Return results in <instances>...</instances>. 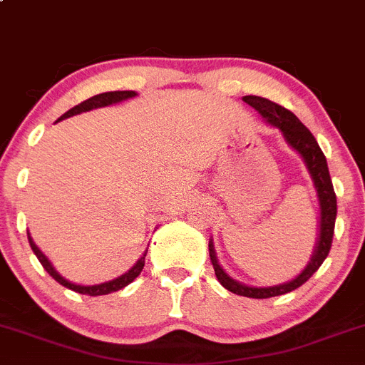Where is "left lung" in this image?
I'll use <instances>...</instances> for the list:
<instances>
[{
  "mask_svg": "<svg viewBox=\"0 0 365 365\" xmlns=\"http://www.w3.org/2000/svg\"><path fill=\"white\" fill-rule=\"evenodd\" d=\"M243 101L247 105H250L252 108H255L257 112L264 117V120L267 124L274 125L285 136L287 143L290 147L295 148L304 159L306 166H308L309 175H312L314 182V189H317L318 201H320V236H318L317 248L312 257V262L308 264L304 271L292 279L289 283H283V285L276 287H266V289H255V287H247L243 283L236 282L231 276L225 273L224 269L218 264L217 255H215L213 243L210 241V260L213 264L215 274H217L218 282L229 290V292L243 295V297H252V299H267L274 297V295H283L287 292H292V290L299 289L301 285H304L312 276L317 273L318 267L324 264V260L327 259L329 252L332 247V236H334V225H336V215H337V202H336V192L334 187H332L331 175H329L327 160H325L324 152L318 147L317 140L309 129L299 120L290 110L283 108V106L276 105V103L269 101L266 98H259V96H245Z\"/></svg>",
  "mask_w": 365,
  "mask_h": 365,
  "instance_id": "obj_1",
  "label": "left lung"
}]
</instances>
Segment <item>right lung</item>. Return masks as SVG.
Returning a JSON list of instances; mask_svg holds the SVG:
<instances>
[{
    "mask_svg": "<svg viewBox=\"0 0 365 365\" xmlns=\"http://www.w3.org/2000/svg\"><path fill=\"white\" fill-rule=\"evenodd\" d=\"M136 96V92L134 91H113V92H103V94H98V96H92V98L86 99V101H82L80 105L73 106L71 110H68L66 113L63 115V117L59 118V120H63V118H68L71 117V115H76V113H82V112H89V110H94V108H101V106H108V105H113V103H118V101H124V99H129V98H134ZM28 240H29V245L31 248H33L34 255L38 257V260H40L41 266L45 267V271H47L48 274L52 276L53 279H56L57 283H61L63 287H66V289L70 290H75V292L78 294H83V295H106L110 292H115V290H120L124 289V287H128L129 283L133 282L134 278H136L138 274L141 273V269H143L145 266V257H147V252L143 253V257H141L140 260H138L136 264L131 267V269L128 271L125 274H122L120 278H115L112 282H106V283H101V285H92V287H83V285H75V283L68 282V279H64L63 276L57 273L56 269L52 267V264L48 262L47 257L43 255V253L40 252V248L34 245V241L31 240L29 232H28Z\"/></svg>",
    "mask_w": 365,
    "mask_h": 365,
    "instance_id": "1",
    "label": "right lung"
}]
</instances>
